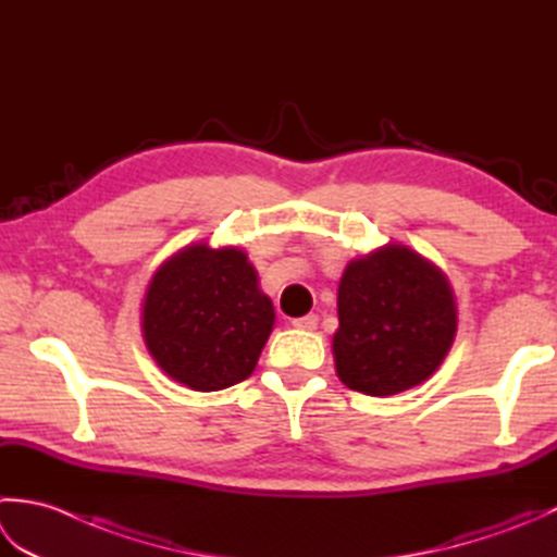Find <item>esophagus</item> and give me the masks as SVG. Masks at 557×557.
<instances>
[{
    "instance_id": "34e87169",
    "label": "esophagus",
    "mask_w": 557,
    "mask_h": 557,
    "mask_svg": "<svg viewBox=\"0 0 557 557\" xmlns=\"http://www.w3.org/2000/svg\"><path fill=\"white\" fill-rule=\"evenodd\" d=\"M292 325H294V327H299V330H315V325H318V315L309 313V315L294 318V321H292Z\"/></svg>"
}]
</instances>
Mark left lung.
I'll use <instances>...</instances> for the list:
<instances>
[{"label":"left lung","mask_w":557,"mask_h":557,"mask_svg":"<svg viewBox=\"0 0 557 557\" xmlns=\"http://www.w3.org/2000/svg\"><path fill=\"white\" fill-rule=\"evenodd\" d=\"M337 377L371 397L429 381L457 335L455 292L445 272L401 244L349 260L337 287Z\"/></svg>","instance_id":"8db88e82"}]
</instances>
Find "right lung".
<instances>
[{
  "label": "right lung",
  "instance_id": "right-lung-1",
  "mask_svg": "<svg viewBox=\"0 0 557 557\" xmlns=\"http://www.w3.org/2000/svg\"><path fill=\"white\" fill-rule=\"evenodd\" d=\"M275 325L258 272L236 246L188 244L150 277L140 330L172 381L198 393L232 387L253 373Z\"/></svg>",
  "mask_w": 557,
  "mask_h": 557
}]
</instances>
